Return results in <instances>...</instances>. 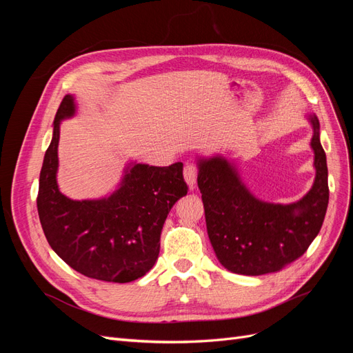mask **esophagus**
Listing matches in <instances>:
<instances>
[{
  "mask_svg": "<svg viewBox=\"0 0 353 353\" xmlns=\"http://www.w3.org/2000/svg\"><path fill=\"white\" fill-rule=\"evenodd\" d=\"M184 179L188 184V187L193 190L196 187V181H197V166L194 163H187L184 168Z\"/></svg>",
  "mask_w": 353,
  "mask_h": 353,
  "instance_id": "esophagus-1",
  "label": "esophagus"
}]
</instances>
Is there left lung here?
<instances>
[{
  "instance_id": "1",
  "label": "left lung",
  "mask_w": 353,
  "mask_h": 353,
  "mask_svg": "<svg viewBox=\"0 0 353 353\" xmlns=\"http://www.w3.org/2000/svg\"><path fill=\"white\" fill-rule=\"evenodd\" d=\"M312 126L315 179L311 190L290 205L263 201L244 185L237 166L223 156L199 157L197 184L205 206L208 236L223 268L241 275L276 272L307 250L323 227L328 206V169Z\"/></svg>"
}]
</instances>
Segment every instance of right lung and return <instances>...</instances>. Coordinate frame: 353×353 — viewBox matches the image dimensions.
Here are the masks:
<instances>
[{"label": "right lung", "instance_id": "add662e5", "mask_svg": "<svg viewBox=\"0 0 353 353\" xmlns=\"http://www.w3.org/2000/svg\"><path fill=\"white\" fill-rule=\"evenodd\" d=\"M74 113V97L66 95L39 174L37 206L42 230L51 249L88 279L109 283L141 279L157 259L169 210L187 194L183 163L159 168L131 162L112 194L72 200L57 185V148L60 123Z\"/></svg>", "mask_w": 353, "mask_h": 353}]
</instances>
